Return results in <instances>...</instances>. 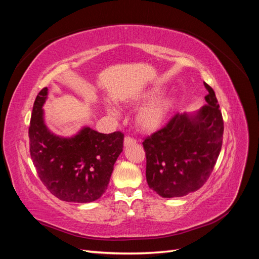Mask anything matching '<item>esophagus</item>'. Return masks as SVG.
<instances>
[{"mask_svg": "<svg viewBox=\"0 0 259 259\" xmlns=\"http://www.w3.org/2000/svg\"><path fill=\"white\" fill-rule=\"evenodd\" d=\"M123 144H124V146L134 145V144H136V139L131 138V137H125L124 140H123Z\"/></svg>", "mask_w": 259, "mask_h": 259, "instance_id": "34e87169", "label": "esophagus"}]
</instances>
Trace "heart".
<instances>
[{
	"label": "heart",
	"instance_id": "1",
	"mask_svg": "<svg viewBox=\"0 0 259 259\" xmlns=\"http://www.w3.org/2000/svg\"><path fill=\"white\" fill-rule=\"evenodd\" d=\"M157 90H151L144 92L139 97H137L133 101L134 103H144L151 101L158 96ZM176 107V100L172 98H160L150 103L146 104L144 108L140 109V111L137 113L136 124L142 133H155L166 123L169 115L171 114ZM109 111L112 114H118L115 108L110 106Z\"/></svg>",
	"mask_w": 259,
	"mask_h": 259
}]
</instances>
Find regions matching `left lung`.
I'll use <instances>...</instances> for the list:
<instances>
[{
  "label": "left lung",
  "mask_w": 259,
  "mask_h": 259,
  "mask_svg": "<svg viewBox=\"0 0 259 259\" xmlns=\"http://www.w3.org/2000/svg\"><path fill=\"white\" fill-rule=\"evenodd\" d=\"M196 113H177L142 142L148 186L163 198L181 197L203 186L222 150L224 120L211 87Z\"/></svg>",
  "instance_id": "obj_1"
}]
</instances>
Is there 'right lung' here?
<instances>
[{"mask_svg":"<svg viewBox=\"0 0 259 259\" xmlns=\"http://www.w3.org/2000/svg\"><path fill=\"white\" fill-rule=\"evenodd\" d=\"M48 88L38 92L29 126L30 153L42 184L60 200L91 202L108 188L123 134H100L89 126L71 138L51 133L43 119Z\"/></svg>","mask_w":259,"mask_h":259,"instance_id":"add662e5","label":"right lung"}]
</instances>
